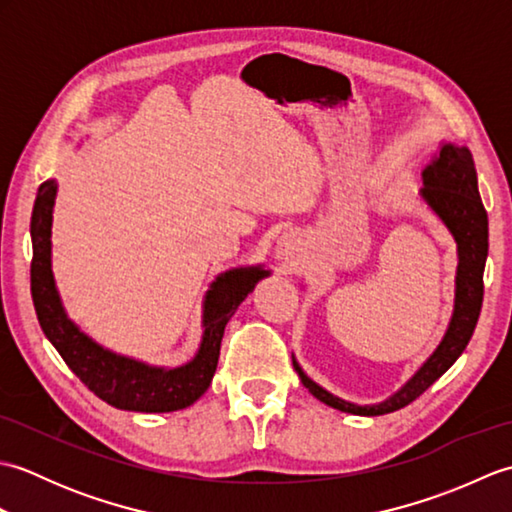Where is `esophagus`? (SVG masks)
Returning a JSON list of instances; mask_svg holds the SVG:
<instances>
[{
	"instance_id": "34e87169",
	"label": "esophagus",
	"mask_w": 512,
	"mask_h": 512,
	"mask_svg": "<svg viewBox=\"0 0 512 512\" xmlns=\"http://www.w3.org/2000/svg\"><path fill=\"white\" fill-rule=\"evenodd\" d=\"M281 257L288 259V246H281Z\"/></svg>"
}]
</instances>
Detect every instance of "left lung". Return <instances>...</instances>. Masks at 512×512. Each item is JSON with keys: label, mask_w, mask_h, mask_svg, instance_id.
<instances>
[{"label": "left lung", "mask_w": 512, "mask_h": 512, "mask_svg": "<svg viewBox=\"0 0 512 512\" xmlns=\"http://www.w3.org/2000/svg\"><path fill=\"white\" fill-rule=\"evenodd\" d=\"M422 184V200L440 217L458 244L455 303L447 334L418 372L394 396L378 405H354V402L330 394L328 389L314 383L292 356V365H295L303 387L328 407L354 413V416H383V413L407 407L458 361L471 341L482 310L484 266L488 255V215L480 191H477V171L471 151L453 143H442L438 156L422 171Z\"/></svg>", "instance_id": "left-lung-1"}]
</instances>
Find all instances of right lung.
<instances>
[{"instance_id": "obj_1", "label": "right lung", "mask_w": 512, "mask_h": 512, "mask_svg": "<svg viewBox=\"0 0 512 512\" xmlns=\"http://www.w3.org/2000/svg\"><path fill=\"white\" fill-rule=\"evenodd\" d=\"M57 198V182L46 180L37 191L30 217L32 264L30 292L43 334L61 354L81 383L105 400L107 405L125 411L165 413L193 405L209 389L228 319L239 303L253 292L259 279L270 275L264 266L233 268L217 275L206 290L202 306V341L189 363L180 367H154L136 358L105 350L68 319L52 275V206Z\"/></svg>"}]
</instances>
